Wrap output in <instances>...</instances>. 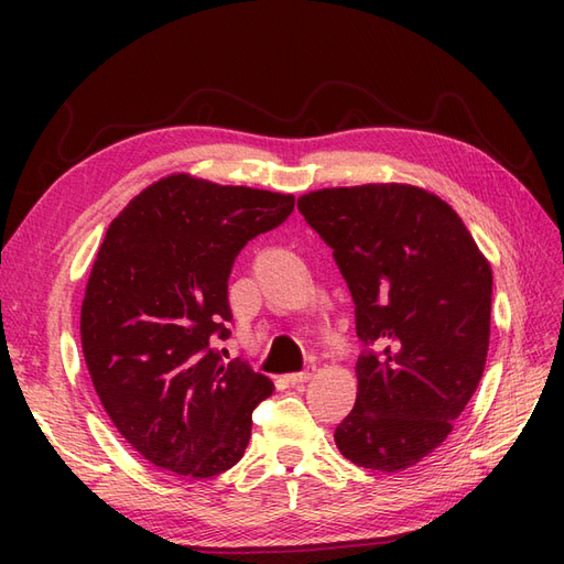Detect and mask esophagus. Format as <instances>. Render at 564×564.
Segmentation results:
<instances>
[{
	"mask_svg": "<svg viewBox=\"0 0 564 564\" xmlns=\"http://www.w3.org/2000/svg\"><path fill=\"white\" fill-rule=\"evenodd\" d=\"M311 377H313V367L305 369V371H299V373H289L286 383H289V386H303Z\"/></svg>",
	"mask_w": 564,
	"mask_h": 564,
	"instance_id": "1",
	"label": "esophagus"
}]
</instances>
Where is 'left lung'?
<instances>
[{
  "instance_id": "obj_1",
  "label": "left lung",
  "mask_w": 564,
  "mask_h": 564,
  "mask_svg": "<svg viewBox=\"0 0 564 564\" xmlns=\"http://www.w3.org/2000/svg\"><path fill=\"white\" fill-rule=\"evenodd\" d=\"M299 212L334 249L355 303L357 400L336 447L360 468L416 466L482 379L491 265L445 199L406 183L324 187Z\"/></svg>"
}]
</instances>
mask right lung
<instances>
[{
    "label": "right lung",
    "mask_w": 564,
    "mask_h": 564,
    "mask_svg": "<svg viewBox=\"0 0 564 564\" xmlns=\"http://www.w3.org/2000/svg\"><path fill=\"white\" fill-rule=\"evenodd\" d=\"M294 212V195L172 174L112 220L82 301L79 334L110 421L150 464L202 480L245 456L251 412L272 381L228 365V278L256 235Z\"/></svg>",
    "instance_id": "1"
}]
</instances>
